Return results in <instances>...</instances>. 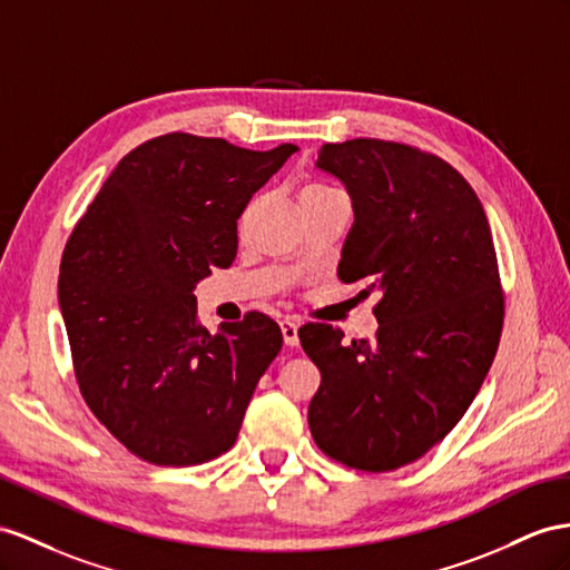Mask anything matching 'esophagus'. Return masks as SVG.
Masks as SVG:
<instances>
[{
	"mask_svg": "<svg viewBox=\"0 0 570 570\" xmlns=\"http://www.w3.org/2000/svg\"><path fill=\"white\" fill-rule=\"evenodd\" d=\"M279 327H282V334H284V342L288 344V346H296L298 344V323L294 317H284L282 323H279Z\"/></svg>",
	"mask_w": 570,
	"mask_h": 570,
	"instance_id": "34e87169",
	"label": "esophagus"
}]
</instances>
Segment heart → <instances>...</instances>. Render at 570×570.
<instances>
[{
    "label": "heart",
    "instance_id": "b5f03b06",
    "mask_svg": "<svg viewBox=\"0 0 570 570\" xmlns=\"http://www.w3.org/2000/svg\"><path fill=\"white\" fill-rule=\"evenodd\" d=\"M332 193H340L337 187H332L327 183H320V180H311L308 185H303L301 189V199L303 197H317V195H332Z\"/></svg>",
    "mask_w": 570,
    "mask_h": 570
}]
</instances>
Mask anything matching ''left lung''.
<instances>
[{
    "label": "left lung",
    "instance_id": "left-lung-1",
    "mask_svg": "<svg viewBox=\"0 0 570 570\" xmlns=\"http://www.w3.org/2000/svg\"><path fill=\"white\" fill-rule=\"evenodd\" d=\"M317 168L354 207L340 279L377 291L375 340L325 323L298 330L320 368L308 424L327 458L392 472L441 443L470 410L503 330L499 259L484 207L441 156L383 139L325 144Z\"/></svg>",
    "mask_w": 570,
    "mask_h": 570
}]
</instances>
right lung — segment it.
Segmentation results:
<instances>
[{
    "instance_id": "right-lung-1",
    "label": "right lung",
    "mask_w": 570,
    "mask_h": 570,
    "mask_svg": "<svg viewBox=\"0 0 570 570\" xmlns=\"http://www.w3.org/2000/svg\"><path fill=\"white\" fill-rule=\"evenodd\" d=\"M296 149L250 151L187 132L149 139L71 230L57 291L81 397L146 462L189 466L230 450L282 352L265 313L209 334L195 288L236 259V222Z\"/></svg>"
}]
</instances>
